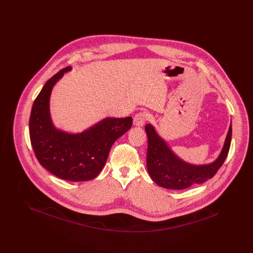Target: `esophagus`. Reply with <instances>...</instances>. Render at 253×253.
Returning <instances> with one entry per match:
<instances>
[{
  "instance_id": "34e87169",
  "label": "esophagus",
  "mask_w": 253,
  "mask_h": 253,
  "mask_svg": "<svg viewBox=\"0 0 253 253\" xmlns=\"http://www.w3.org/2000/svg\"><path fill=\"white\" fill-rule=\"evenodd\" d=\"M148 120V114L146 112H139L133 117V124L135 126H143Z\"/></svg>"
}]
</instances>
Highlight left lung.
<instances>
[{"label": "left lung", "mask_w": 253, "mask_h": 253, "mask_svg": "<svg viewBox=\"0 0 253 253\" xmlns=\"http://www.w3.org/2000/svg\"><path fill=\"white\" fill-rule=\"evenodd\" d=\"M145 131L148 137L147 169L151 178L160 187L183 190L214 176L229 154L232 128L230 125L219 157L213 163L203 166H193L181 161L169 150L165 141L158 136L151 124L145 126Z\"/></svg>", "instance_id": "obj_1"}]
</instances>
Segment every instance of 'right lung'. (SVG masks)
Masks as SVG:
<instances>
[{
	"label": "right lung",
	"mask_w": 253,
	"mask_h": 253,
	"mask_svg": "<svg viewBox=\"0 0 253 253\" xmlns=\"http://www.w3.org/2000/svg\"><path fill=\"white\" fill-rule=\"evenodd\" d=\"M69 70L67 66L54 75L37 96L29 120L30 141L40 164L57 177L91 180L104 167L112 145L131 129L132 119L107 118L77 134L57 130L50 119L49 98L53 86Z\"/></svg>",
	"instance_id": "right-lung-1"
}]
</instances>
